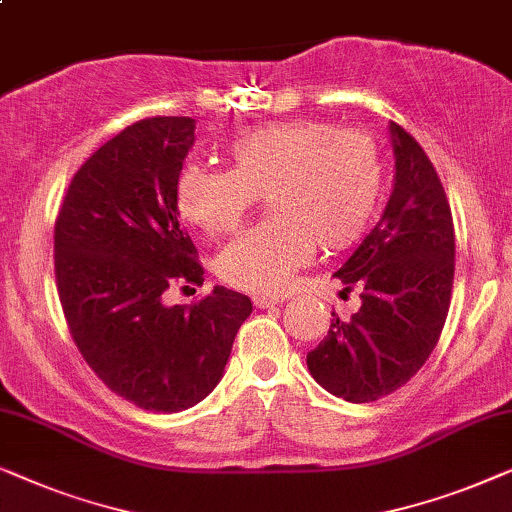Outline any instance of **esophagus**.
Here are the masks:
<instances>
[{
  "mask_svg": "<svg viewBox=\"0 0 512 512\" xmlns=\"http://www.w3.org/2000/svg\"><path fill=\"white\" fill-rule=\"evenodd\" d=\"M283 297H253V304L257 306V308H273V306H278V304H283Z\"/></svg>",
  "mask_w": 512,
  "mask_h": 512,
  "instance_id": "1",
  "label": "esophagus"
}]
</instances>
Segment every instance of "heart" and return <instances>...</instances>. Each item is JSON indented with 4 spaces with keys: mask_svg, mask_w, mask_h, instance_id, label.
<instances>
[{
    "mask_svg": "<svg viewBox=\"0 0 512 512\" xmlns=\"http://www.w3.org/2000/svg\"><path fill=\"white\" fill-rule=\"evenodd\" d=\"M227 164H183L176 208L204 234L225 236L264 194L271 218L218 257L220 278L255 294L283 292L315 243L325 253L352 246L371 225L383 190V164L371 136L322 120L248 129L227 146Z\"/></svg>",
    "mask_w": 512,
    "mask_h": 512,
    "instance_id": "heart-1",
    "label": "heart"
}]
</instances>
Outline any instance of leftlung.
Listing matches in <instances>:
<instances>
[{
	"instance_id": "obj_1",
	"label": "left lung",
	"mask_w": 512,
	"mask_h": 512,
	"mask_svg": "<svg viewBox=\"0 0 512 512\" xmlns=\"http://www.w3.org/2000/svg\"><path fill=\"white\" fill-rule=\"evenodd\" d=\"M394 185L383 218L334 276L359 287L362 308L336 313L325 341L306 355L315 383L350 403L406 385L441 336L455 278L448 197L420 143L390 122Z\"/></svg>"
}]
</instances>
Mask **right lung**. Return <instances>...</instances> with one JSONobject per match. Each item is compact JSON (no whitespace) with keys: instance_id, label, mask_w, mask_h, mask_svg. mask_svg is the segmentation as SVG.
<instances>
[{"instance_id":"1","label":"right lung","mask_w":512,"mask_h":512,"mask_svg":"<svg viewBox=\"0 0 512 512\" xmlns=\"http://www.w3.org/2000/svg\"><path fill=\"white\" fill-rule=\"evenodd\" d=\"M192 118L122 129L76 171L55 220V276L74 343L104 385L134 406L178 413L220 383L246 294L215 285L194 306H167L204 269L176 208Z\"/></svg>"}]
</instances>
